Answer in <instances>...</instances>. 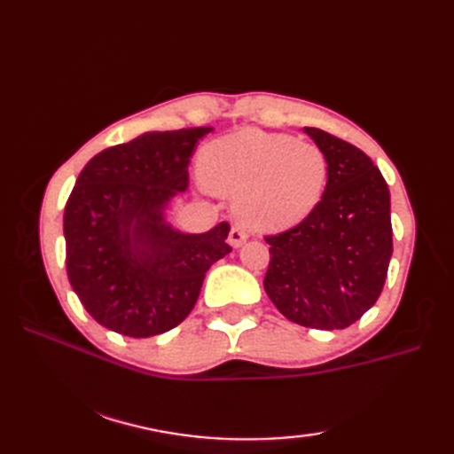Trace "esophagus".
Listing matches in <instances>:
<instances>
[{"label": "esophagus", "instance_id": "obj_1", "mask_svg": "<svg viewBox=\"0 0 454 454\" xmlns=\"http://www.w3.org/2000/svg\"><path fill=\"white\" fill-rule=\"evenodd\" d=\"M246 239H247V232H246V230H244L242 226H234L232 230H230V234H228L230 246L239 247V246H242V244L246 242Z\"/></svg>", "mask_w": 454, "mask_h": 454}]
</instances>
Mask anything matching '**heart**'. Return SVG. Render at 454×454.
Instances as JSON below:
<instances>
[{
	"mask_svg": "<svg viewBox=\"0 0 454 454\" xmlns=\"http://www.w3.org/2000/svg\"><path fill=\"white\" fill-rule=\"evenodd\" d=\"M200 168L216 191L238 197L246 226L285 230L304 220L320 202L327 183V158L312 142L246 129L210 142Z\"/></svg>",
	"mask_w": 454,
	"mask_h": 454,
	"instance_id": "heart-1",
	"label": "heart"
}]
</instances>
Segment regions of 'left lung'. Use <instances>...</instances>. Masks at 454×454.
I'll use <instances>...</instances> for the list:
<instances>
[{"label":"left lung","mask_w":454,"mask_h":454,"mask_svg":"<svg viewBox=\"0 0 454 454\" xmlns=\"http://www.w3.org/2000/svg\"><path fill=\"white\" fill-rule=\"evenodd\" d=\"M327 158L325 191L296 226L265 236V293L286 320L345 330L379 301L392 257L390 191L353 144L304 127Z\"/></svg>","instance_id":"8db88e82"}]
</instances>
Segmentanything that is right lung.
<instances>
[{
	"label": "right lung",
	"instance_id": "right-lung-1",
	"mask_svg": "<svg viewBox=\"0 0 454 454\" xmlns=\"http://www.w3.org/2000/svg\"><path fill=\"white\" fill-rule=\"evenodd\" d=\"M212 129L146 132L99 152L66 202V269L95 322L121 335L152 337L179 325L212 263L232 252L228 222L181 234L163 222L189 187V161Z\"/></svg>",
	"mask_w": 454,
	"mask_h": 454
}]
</instances>
